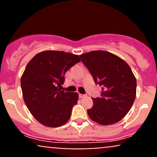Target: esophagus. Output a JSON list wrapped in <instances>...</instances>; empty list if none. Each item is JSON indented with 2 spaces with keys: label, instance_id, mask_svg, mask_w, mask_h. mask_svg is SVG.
<instances>
[{
  "label": "esophagus",
  "instance_id": "34e87169",
  "mask_svg": "<svg viewBox=\"0 0 157 157\" xmlns=\"http://www.w3.org/2000/svg\"><path fill=\"white\" fill-rule=\"evenodd\" d=\"M86 97V94H79V97H80V98H83V97Z\"/></svg>",
  "mask_w": 157,
  "mask_h": 157
}]
</instances>
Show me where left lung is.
I'll use <instances>...</instances> for the list:
<instances>
[{"instance_id":"left-lung-1","label":"left lung","mask_w":157,"mask_h":157,"mask_svg":"<svg viewBox=\"0 0 157 157\" xmlns=\"http://www.w3.org/2000/svg\"><path fill=\"white\" fill-rule=\"evenodd\" d=\"M82 62L102 86L101 97L92 98L89 117L102 125L120 121L136 98V80L128 64L111 52L97 50L80 55Z\"/></svg>"}]
</instances>
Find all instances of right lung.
<instances>
[{"mask_svg": "<svg viewBox=\"0 0 157 157\" xmlns=\"http://www.w3.org/2000/svg\"><path fill=\"white\" fill-rule=\"evenodd\" d=\"M80 61L77 55L47 50L37 54L26 65L21 79L23 100L42 125L57 128L69 120L79 95L61 91L60 87L66 71Z\"/></svg>", "mask_w": 157, "mask_h": 157, "instance_id": "obj_1", "label": "right lung"}]
</instances>
